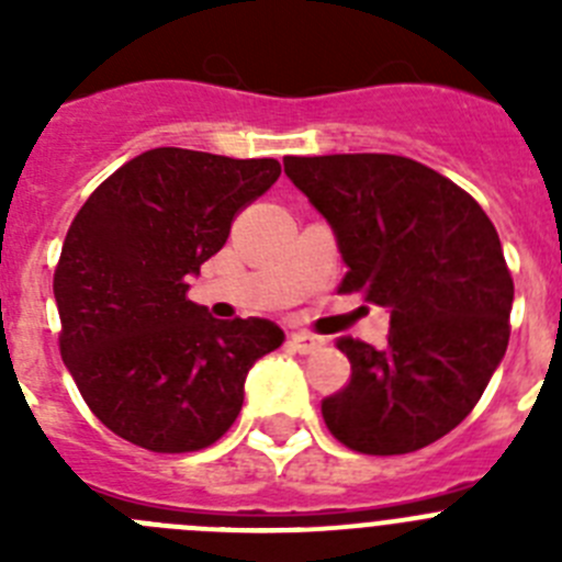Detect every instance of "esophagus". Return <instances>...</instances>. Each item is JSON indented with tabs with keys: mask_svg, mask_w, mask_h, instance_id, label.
<instances>
[{
	"mask_svg": "<svg viewBox=\"0 0 562 562\" xmlns=\"http://www.w3.org/2000/svg\"><path fill=\"white\" fill-rule=\"evenodd\" d=\"M290 342H292V349L301 351V355H315V351L324 349V340L310 335V331H292Z\"/></svg>",
	"mask_w": 562,
	"mask_h": 562,
	"instance_id": "esophagus-1",
	"label": "esophagus"
}]
</instances>
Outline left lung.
<instances>
[{
  "label": "left lung",
  "instance_id": "left-lung-1",
  "mask_svg": "<svg viewBox=\"0 0 562 562\" xmlns=\"http://www.w3.org/2000/svg\"><path fill=\"white\" fill-rule=\"evenodd\" d=\"M349 267L337 292L391 312L389 346L340 337L351 376L321 402L326 428L366 456L428 448L484 394L509 342L513 276L479 202L396 154L284 157Z\"/></svg>",
  "mask_w": 562,
  "mask_h": 562
}]
</instances>
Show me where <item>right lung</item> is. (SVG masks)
Segmentation results:
<instances>
[{"instance_id": "obj_1", "label": "right lung", "mask_w": 562, "mask_h": 562, "mask_svg": "<svg viewBox=\"0 0 562 562\" xmlns=\"http://www.w3.org/2000/svg\"><path fill=\"white\" fill-rule=\"evenodd\" d=\"M278 173L270 157L151 148L76 213L53 276L58 346L89 411L121 439L151 453L220 441L252 362L284 342L272 321H216L188 301V276Z\"/></svg>"}]
</instances>
